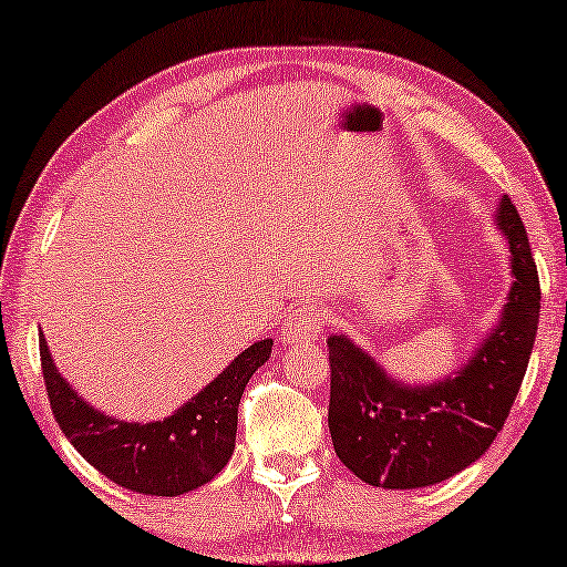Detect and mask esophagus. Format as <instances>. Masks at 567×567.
<instances>
[{
    "label": "esophagus",
    "instance_id": "34e87169",
    "mask_svg": "<svg viewBox=\"0 0 567 567\" xmlns=\"http://www.w3.org/2000/svg\"><path fill=\"white\" fill-rule=\"evenodd\" d=\"M327 327V313L319 306H301L291 313V319H286L281 329L284 344H296V341H311L319 339Z\"/></svg>",
    "mask_w": 567,
    "mask_h": 567
}]
</instances>
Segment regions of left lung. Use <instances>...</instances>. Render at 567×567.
I'll return each instance as SVG.
<instances>
[{"mask_svg": "<svg viewBox=\"0 0 567 567\" xmlns=\"http://www.w3.org/2000/svg\"><path fill=\"white\" fill-rule=\"evenodd\" d=\"M495 223L509 248L507 301L475 354L442 379L406 384L357 347L329 337V432L339 460L384 489H416L457 475L495 442L523 384L540 319V281L527 230L507 196Z\"/></svg>", "mask_w": 567, "mask_h": 567, "instance_id": "obj_1", "label": "left lung"}]
</instances>
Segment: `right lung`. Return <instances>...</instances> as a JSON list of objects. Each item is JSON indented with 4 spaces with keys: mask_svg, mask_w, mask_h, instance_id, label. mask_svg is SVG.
<instances>
[{
    "mask_svg": "<svg viewBox=\"0 0 567 567\" xmlns=\"http://www.w3.org/2000/svg\"><path fill=\"white\" fill-rule=\"evenodd\" d=\"M271 339L250 344L196 396L155 422L117 420L85 402L60 374L44 333L40 357L52 414L72 447L120 487L178 497L206 485L228 465L236 450L240 396L248 379L271 357Z\"/></svg>",
    "mask_w": 567,
    "mask_h": 567,
    "instance_id": "right-lung-1",
    "label": "right lung"
}]
</instances>
